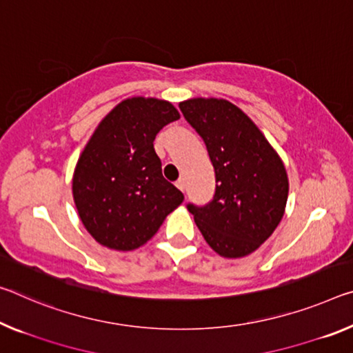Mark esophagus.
Instances as JSON below:
<instances>
[{
	"instance_id": "34e87169",
	"label": "esophagus",
	"mask_w": 353,
	"mask_h": 353,
	"mask_svg": "<svg viewBox=\"0 0 353 353\" xmlns=\"http://www.w3.org/2000/svg\"><path fill=\"white\" fill-rule=\"evenodd\" d=\"M176 187L181 190V192H185V179H179V181L176 182Z\"/></svg>"
}]
</instances>
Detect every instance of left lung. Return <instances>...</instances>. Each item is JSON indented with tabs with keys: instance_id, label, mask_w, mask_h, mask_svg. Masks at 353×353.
<instances>
[{
	"instance_id": "obj_1",
	"label": "left lung",
	"mask_w": 353,
	"mask_h": 353,
	"mask_svg": "<svg viewBox=\"0 0 353 353\" xmlns=\"http://www.w3.org/2000/svg\"><path fill=\"white\" fill-rule=\"evenodd\" d=\"M196 130L215 171L209 203L187 209L205 242L218 254L242 257L272 236L286 207L289 182L284 165L254 122L223 99L179 103Z\"/></svg>"
}]
</instances>
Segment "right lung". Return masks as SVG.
I'll use <instances>...</instances> for the list:
<instances>
[{
	"instance_id": "1",
	"label": "right lung",
	"mask_w": 353,
	"mask_h": 353,
	"mask_svg": "<svg viewBox=\"0 0 353 353\" xmlns=\"http://www.w3.org/2000/svg\"><path fill=\"white\" fill-rule=\"evenodd\" d=\"M170 102L133 97L103 117L77 163L74 199L100 245L130 251L159 231L183 194L161 174L154 139L179 119Z\"/></svg>"
}]
</instances>
